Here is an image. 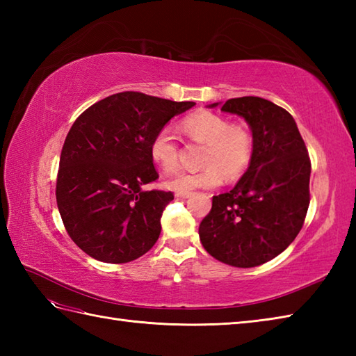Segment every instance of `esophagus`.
I'll list each match as a JSON object with an SVG mask.
<instances>
[{
  "label": "esophagus",
  "instance_id": "34e87169",
  "mask_svg": "<svg viewBox=\"0 0 356 356\" xmlns=\"http://www.w3.org/2000/svg\"><path fill=\"white\" fill-rule=\"evenodd\" d=\"M176 197L188 199V197H191V193H176Z\"/></svg>",
  "mask_w": 356,
  "mask_h": 356
}]
</instances>
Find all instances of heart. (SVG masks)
<instances>
[{
    "instance_id": "obj_1",
    "label": "heart",
    "mask_w": 356,
    "mask_h": 356,
    "mask_svg": "<svg viewBox=\"0 0 356 356\" xmlns=\"http://www.w3.org/2000/svg\"><path fill=\"white\" fill-rule=\"evenodd\" d=\"M182 128L188 138L205 143L200 163L195 171H180L165 180V186L176 193H191L199 188H213L237 179L248 168L252 157L254 139L245 125L229 124V120L213 111H199L188 116ZM153 162L165 172L179 165V143L170 127H162L149 143Z\"/></svg>"
}]
</instances>
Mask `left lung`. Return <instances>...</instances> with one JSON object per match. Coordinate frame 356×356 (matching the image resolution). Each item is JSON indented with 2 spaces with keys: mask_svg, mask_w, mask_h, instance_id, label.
I'll return each mask as SVG.
<instances>
[{
  "mask_svg": "<svg viewBox=\"0 0 356 356\" xmlns=\"http://www.w3.org/2000/svg\"><path fill=\"white\" fill-rule=\"evenodd\" d=\"M222 111L246 120L254 139L252 157L237 185L214 195L199 236L216 260L255 268L275 259L298 236L311 200V161L293 118L274 102L234 97Z\"/></svg>",
  "mask_w": 356,
  "mask_h": 356,
  "instance_id": "obj_1",
  "label": "left lung"
}]
</instances>
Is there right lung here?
<instances>
[{"label":"right lung","mask_w":356,"mask_h":356,"mask_svg":"<svg viewBox=\"0 0 356 356\" xmlns=\"http://www.w3.org/2000/svg\"><path fill=\"white\" fill-rule=\"evenodd\" d=\"M194 105L124 92L74 120L59 159L56 202L67 232L87 255L128 263L154 246L174 195L143 190L159 177L149 143L171 118Z\"/></svg>","instance_id":"obj_1"}]
</instances>
